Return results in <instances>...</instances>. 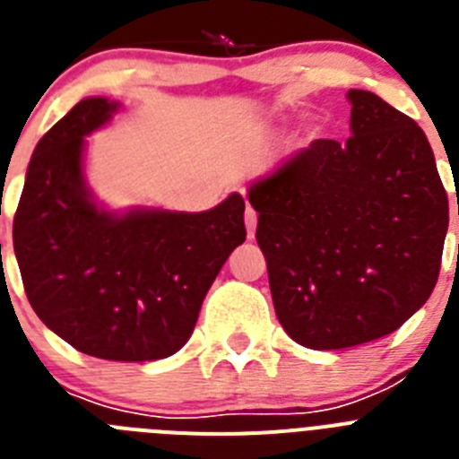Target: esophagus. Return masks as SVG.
Segmentation results:
<instances>
[{
    "label": "esophagus",
    "mask_w": 459,
    "mask_h": 459,
    "mask_svg": "<svg viewBox=\"0 0 459 459\" xmlns=\"http://www.w3.org/2000/svg\"><path fill=\"white\" fill-rule=\"evenodd\" d=\"M246 230H248V238H255V230H257V213L255 209H246Z\"/></svg>",
    "instance_id": "1"
}]
</instances>
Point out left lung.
I'll list each match as a JSON object with an SVG mask.
<instances>
[{"instance_id": "left-lung-1", "label": "left lung", "mask_w": 459, "mask_h": 459, "mask_svg": "<svg viewBox=\"0 0 459 459\" xmlns=\"http://www.w3.org/2000/svg\"><path fill=\"white\" fill-rule=\"evenodd\" d=\"M351 135L315 140L248 186L275 315L310 350L384 338L439 278L448 195L420 126L350 89Z\"/></svg>"}]
</instances>
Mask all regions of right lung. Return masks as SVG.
<instances>
[{
    "label": "right lung",
    "mask_w": 459,
    "mask_h": 459,
    "mask_svg": "<svg viewBox=\"0 0 459 459\" xmlns=\"http://www.w3.org/2000/svg\"><path fill=\"white\" fill-rule=\"evenodd\" d=\"M117 100L89 96L40 137L13 218V250L40 322L105 360L168 359L188 342L206 291L246 241V202L232 193L200 213L96 200L87 135Z\"/></svg>",
    "instance_id": "add662e5"
}]
</instances>
